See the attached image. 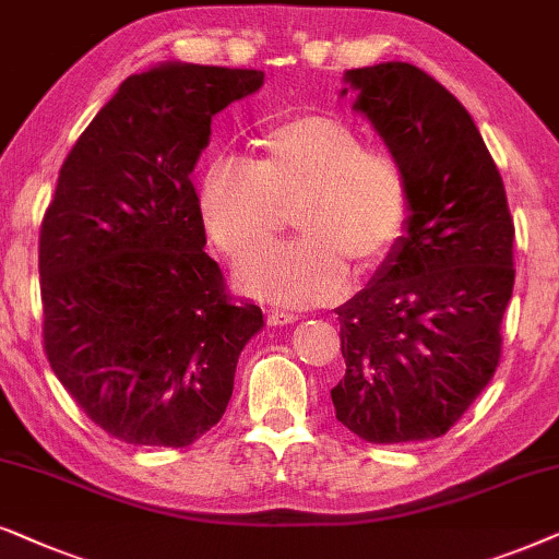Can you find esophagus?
<instances>
[{
	"label": "esophagus",
	"mask_w": 559,
	"mask_h": 559,
	"mask_svg": "<svg viewBox=\"0 0 559 559\" xmlns=\"http://www.w3.org/2000/svg\"><path fill=\"white\" fill-rule=\"evenodd\" d=\"M265 317L271 324H294L299 314L296 311H286V309H275V307H267L265 309Z\"/></svg>",
	"instance_id": "esophagus-1"
}]
</instances>
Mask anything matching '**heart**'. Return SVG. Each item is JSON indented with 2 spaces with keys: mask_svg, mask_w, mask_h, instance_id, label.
<instances>
[{
  "mask_svg": "<svg viewBox=\"0 0 559 559\" xmlns=\"http://www.w3.org/2000/svg\"><path fill=\"white\" fill-rule=\"evenodd\" d=\"M199 210L214 245L233 260L263 248L296 210L301 237L245 260L237 284L288 307L347 292L349 264L389 260L412 217L404 160L342 119L301 115L255 138V158L214 160L199 186Z\"/></svg>",
  "mask_w": 559,
  "mask_h": 559,
  "instance_id": "b5f03b06",
  "label": "heart"
}]
</instances>
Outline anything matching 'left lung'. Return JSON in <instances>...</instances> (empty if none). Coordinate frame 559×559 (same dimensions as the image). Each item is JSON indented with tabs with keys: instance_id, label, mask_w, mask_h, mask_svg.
<instances>
[{
	"instance_id": "obj_1",
	"label": "left lung",
	"mask_w": 559,
	"mask_h": 559,
	"mask_svg": "<svg viewBox=\"0 0 559 559\" xmlns=\"http://www.w3.org/2000/svg\"><path fill=\"white\" fill-rule=\"evenodd\" d=\"M345 79L404 160L412 217L373 284L334 309L345 357L334 414L373 444L435 440L501 362L513 217L473 117L440 81L401 61Z\"/></svg>"
}]
</instances>
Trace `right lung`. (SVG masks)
I'll return each mask as SVG.
<instances>
[{"label":"right lung","instance_id":"add662e5","mask_svg":"<svg viewBox=\"0 0 559 559\" xmlns=\"http://www.w3.org/2000/svg\"><path fill=\"white\" fill-rule=\"evenodd\" d=\"M263 71L168 63L122 81L66 155L40 225L43 347L96 427L189 448L227 412L263 311L227 292L191 170Z\"/></svg>","mask_w":559,"mask_h":559}]
</instances>
